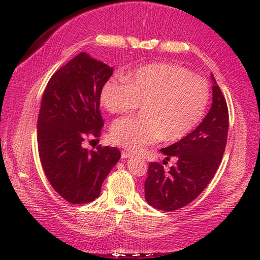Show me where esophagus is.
<instances>
[{
  "label": "esophagus",
  "mask_w": 260,
  "mask_h": 260,
  "mask_svg": "<svg viewBox=\"0 0 260 260\" xmlns=\"http://www.w3.org/2000/svg\"><path fill=\"white\" fill-rule=\"evenodd\" d=\"M132 156H133V155H132V153H129L128 151H125V150L121 151V157L122 158H129Z\"/></svg>",
  "instance_id": "1"
}]
</instances>
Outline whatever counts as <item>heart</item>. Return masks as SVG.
<instances>
[{"label":"heart","instance_id":"1","mask_svg":"<svg viewBox=\"0 0 260 260\" xmlns=\"http://www.w3.org/2000/svg\"><path fill=\"white\" fill-rule=\"evenodd\" d=\"M209 100L205 79L169 63L143 65L128 79L113 76L101 90V103L110 113H125L143 104L142 117L120 118L111 127L113 142L133 152L162 138L183 139L202 120Z\"/></svg>","mask_w":260,"mask_h":260}]
</instances>
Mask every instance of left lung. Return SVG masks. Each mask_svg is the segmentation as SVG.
<instances>
[{"label":"left lung","instance_id":"8db88e82","mask_svg":"<svg viewBox=\"0 0 260 260\" xmlns=\"http://www.w3.org/2000/svg\"><path fill=\"white\" fill-rule=\"evenodd\" d=\"M211 79L212 105L204 119L183 139L160 149L166 160L174 157L177 164L169 172L158 162L149 164L144 193L152 208L162 211L183 208L204 190L217 172L227 142L228 109L213 74Z\"/></svg>","mask_w":260,"mask_h":260}]
</instances>
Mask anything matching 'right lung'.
Returning a JSON list of instances; mask_svg holds the SVG:
<instances>
[{
    "label": "right lung",
    "mask_w": 260,
    "mask_h": 260,
    "mask_svg": "<svg viewBox=\"0 0 260 260\" xmlns=\"http://www.w3.org/2000/svg\"><path fill=\"white\" fill-rule=\"evenodd\" d=\"M113 68L80 52L54 73L42 96L38 118L39 156L56 192L72 204L98 199L110 171L120 159L113 147H82L99 138L104 125L101 90Z\"/></svg>",
    "instance_id": "add662e5"
}]
</instances>
